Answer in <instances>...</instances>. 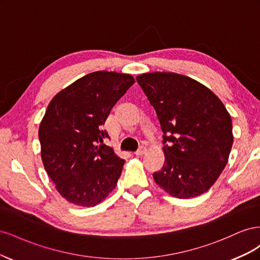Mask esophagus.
<instances>
[{
    "label": "esophagus",
    "mask_w": 260,
    "mask_h": 260,
    "mask_svg": "<svg viewBox=\"0 0 260 260\" xmlns=\"http://www.w3.org/2000/svg\"><path fill=\"white\" fill-rule=\"evenodd\" d=\"M146 151H147L146 146H144V145H141V146L139 147L138 151L136 152V155H138V156H140V155H143V154H145V152H146Z\"/></svg>",
    "instance_id": "34e87169"
}]
</instances>
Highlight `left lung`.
<instances>
[{
    "label": "left lung",
    "instance_id": "obj_1",
    "mask_svg": "<svg viewBox=\"0 0 260 260\" xmlns=\"http://www.w3.org/2000/svg\"><path fill=\"white\" fill-rule=\"evenodd\" d=\"M164 132L165 165L155 182L178 199L205 193L221 175L233 143L231 117L205 85L175 73L137 77Z\"/></svg>",
    "mask_w": 260,
    "mask_h": 260
}]
</instances>
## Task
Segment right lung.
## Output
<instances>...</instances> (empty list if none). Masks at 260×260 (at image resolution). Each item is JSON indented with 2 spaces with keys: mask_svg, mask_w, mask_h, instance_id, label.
I'll use <instances>...</instances> for the list:
<instances>
[{
  "mask_svg": "<svg viewBox=\"0 0 260 260\" xmlns=\"http://www.w3.org/2000/svg\"><path fill=\"white\" fill-rule=\"evenodd\" d=\"M133 83L131 75L91 73L46 108L39 128L42 161L59 194L75 205L95 206L117 184L124 160L103 144L109 137L102 125Z\"/></svg>",
  "mask_w": 260,
  "mask_h": 260,
  "instance_id": "add662e5",
  "label": "right lung"
}]
</instances>
